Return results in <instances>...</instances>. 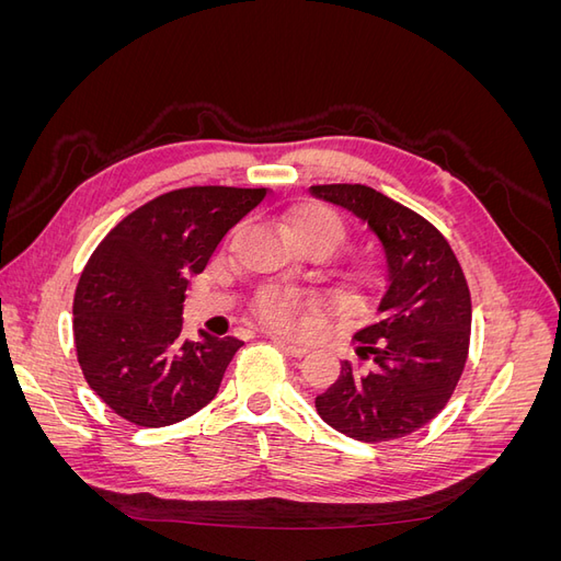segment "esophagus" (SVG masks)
Wrapping results in <instances>:
<instances>
[{
	"label": "esophagus",
	"instance_id": "esophagus-1",
	"mask_svg": "<svg viewBox=\"0 0 561 561\" xmlns=\"http://www.w3.org/2000/svg\"><path fill=\"white\" fill-rule=\"evenodd\" d=\"M274 344L278 346V348H283L287 355H295V358H299V355H304L307 353L309 348L304 346V344H295V342H285V339H280V336H274Z\"/></svg>",
	"mask_w": 561,
	"mask_h": 561
}]
</instances>
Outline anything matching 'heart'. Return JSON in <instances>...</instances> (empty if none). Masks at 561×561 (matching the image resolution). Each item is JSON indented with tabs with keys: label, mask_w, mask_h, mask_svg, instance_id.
I'll use <instances>...</instances> for the list:
<instances>
[{
	"label": "heart",
	"mask_w": 561,
	"mask_h": 561,
	"mask_svg": "<svg viewBox=\"0 0 561 561\" xmlns=\"http://www.w3.org/2000/svg\"><path fill=\"white\" fill-rule=\"evenodd\" d=\"M287 231L301 248H316V250H328L334 252L339 245L346 241L348 229L346 222L339 213L332 208L322 206V203H309V206H301L287 222ZM360 283L369 285L377 280V268L365 266L355 274ZM311 307V301L297 295V293H285V290H266L257 299V316L264 325L280 330V332H293L299 328L304 318V311Z\"/></svg>",
	"instance_id": "heart-1"
}]
</instances>
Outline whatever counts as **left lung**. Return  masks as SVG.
Here are the masks:
<instances>
[{
  "label": "left lung",
  "instance_id": "8db88e82",
  "mask_svg": "<svg viewBox=\"0 0 561 561\" xmlns=\"http://www.w3.org/2000/svg\"><path fill=\"white\" fill-rule=\"evenodd\" d=\"M311 194L351 210L377 233L386 290L355 332L360 363L316 398L320 419L360 443H388L445 410L470 344V290L447 239L428 219L365 184H316Z\"/></svg>",
  "mask_w": 561,
  "mask_h": 561
}]
</instances>
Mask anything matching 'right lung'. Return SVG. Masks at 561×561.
I'll use <instances>...</instances> for the list:
<instances>
[{
  "label": "right lung",
  "mask_w": 561,
  "mask_h": 561,
  "mask_svg": "<svg viewBox=\"0 0 561 561\" xmlns=\"http://www.w3.org/2000/svg\"><path fill=\"white\" fill-rule=\"evenodd\" d=\"M266 190L186 186L118 222L91 254L75 293V346L83 377L114 414L161 428L203 410L241 339H182V301L227 231Z\"/></svg>",
  "instance_id": "obj_1"
}]
</instances>
